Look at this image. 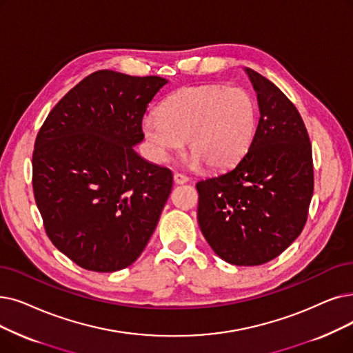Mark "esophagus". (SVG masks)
I'll list each match as a JSON object with an SVG mask.
<instances>
[{"mask_svg":"<svg viewBox=\"0 0 353 353\" xmlns=\"http://www.w3.org/2000/svg\"><path fill=\"white\" fill-rule=\"evenodd\" d=\"M173 179H174L176 185H183V183H188L189 181V177L185 176V174H181V173H174Z\"/></svg>","mask_w":353,"mask_h":353,"instance_id":"34e87169","label":"esophagus"}]
</instances>
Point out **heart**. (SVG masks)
I'll return each mask as SVG.
<instances>
[{"mask_svg":"<svg viewBox=\"0 0 353 353\" xmlns=\"http://www.w3.org/2000/svg\"><path fill=\"white\" fill-rule=\"evenodd\" d=\"M141 128L152 154L165 161L185 147L186 164L209 170L236 165L251 150L258 128V103L250 90L223 85L179 89L143 118Z\"/></svg>","mask_w":353,"mask_h":353,"instance_id":"b5f03b06","label":"heart"}]
</instances>
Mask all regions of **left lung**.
Wrapping results in <instances>:
<instances>
[{"mask_svg": "<svg viewBox=\"0 0 353 353\" xmlns=\"http://www.w3.org/2000/svg\"><path fill=\"white\" fill-rule=\"evenodd\" d=\"M247 73L261 114L254 144L232 170L196 183L203 236L226 263L245 267L293 243L314 188L312 144L294 103L263 74Z\"/></svg>", "mask_w": 353, "mask_h": 353, "instance_id": "obj_1", "label": "left lung"}]
</instances>
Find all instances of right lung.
I'll return each instance as SVG.
<instances>
[{
    "label": "right lung",
    "mask_w": 353,
    "mask_h": 353,
    "mask_svg": "<svg viewBox=\"0 0 353 353\" xmlns=\"http://www.w3.org/2000/svg\"><path fill=\"white\" fill-rule=\"evenodd\" d=\"M160 76L98 70L60 99L33 151V192L54 247L79 267L114 272L144 251L170 196V168L134 151Z\"/></svg>",
    "instance_id": "add662e5"
}]
</instances>
